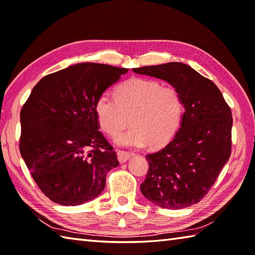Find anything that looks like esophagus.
Here are the masks:
<instances>
[{
  "instance_id": "1",
  "label": "esophagus",
  "mask_w": 255,
  "mask_h": 255,
  "mask_svg": "<svg viewBox=\"0 0 255 255\" xmlns=\"http://www.w3.org/2000/svg\"><path fill=\"white\" fill-rule=\"evenodd\" d=\"M133 154L131 152H127V151L123 150H117V158L118 161L123 163V162H126L128 159H130Z\"/></svg>"
}]
</instances>
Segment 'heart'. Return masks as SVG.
Segmentation results:
<instances>
[{
  "mask_svg": "<svg viewBox=\"0 0 255 255\" xmlns=\"http://www.w3.org/2000/svg\"><path fill=\"white\" fill-rule=\"evenodd\" d=\"M94 111L101 129L111 137L126 127L129 117L132 127L116 138L118 144L142 148L149 143L155 148L174 136L184 105L174 88L162 86L155 80L131 78L117 86L115 97L102 93Z\"/></svg>",
  "mask_w": 255,
  "mask_h": 255,
  "instance_id": "1",
  "label": "heart"
}]
</instances>
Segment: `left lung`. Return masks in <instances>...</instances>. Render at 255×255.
I'll use <instances>...</instances> for the list:
<instances>
[{"mask_svg": "<svg viewBox=\"0 0 255 255\" xmlns=\"http://www.w3.org/2000/svg\"><path fill=\"white\" fill-rule=\"evenodd\" d=\"M169 82L185 107L181 128L163 149L145 155L149 170L140 186L145 198L167 209L200 202L231 154L232 116L213 81L187 64L169 62L132 69Z\"/></svg>", "mask_w": 255, "mask_h": 255, "instance_id": "left-lung-1", "label": "left lung"}]
</instances>
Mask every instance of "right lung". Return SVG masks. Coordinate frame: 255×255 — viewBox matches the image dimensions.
I'll use <instances>...</instances> for the list:
<instances>
[{"label":"right lung","mask_w":255,"mask_h":255,"mask_svg":"<svg viewBox=\"0 0 255 255\" xmlns=\"http://www.w3.org/2000/svg\"><path fill=\"white\" fill-rule=\"evenodd\" d=\"M127 72L108 64H75L42 78L21 107L20 154L52 202H89L105 188L107 172L118 166L113 145L99 130L94 105Z\"/></svg>","instance_id":"1"}]
</instances>
